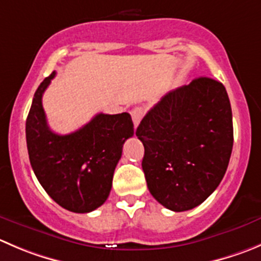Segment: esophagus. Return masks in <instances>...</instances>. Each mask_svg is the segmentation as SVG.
Wrapping results in <instances>:
<instances>
[{
  "instance_id": "obj_1",
  "label": "esophagus",
  "mask_w": 261,
  "mask_h": 261,
  "mask_svg": "<svg viewBox=\"0 0 261 261\" xmlns=\"http://www.w3.org/2000/svg\"><path fill=\"white\" fill-rule=\"evenodd\" d=\"M143 116H144V110L141 107H136L131 111V117H133V122L135 127H138L139 126Z\"/></svg>"
}]
</instances>
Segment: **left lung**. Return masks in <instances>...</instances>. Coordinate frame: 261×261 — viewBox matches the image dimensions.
Returning a JSON list of instances; mask_svg holds the SVG:
<instances>
[{
    "mask_svg": "<svg viewBox=\"0 0 261 261\" xmlns=\"http://www.w3.org/2000/svg\"><path fill=\"white\" fill-rule=\"evenodd\" d=\"M136 136L153 198L173 212L200 205L221 184L233 146L226 88L203 76L167 93L141 120Z\"/></svg>",
    "mask_w": 261,
    "mask_h": 261,
    "instance_id": "left-lung-1",
    "label": "left lung"
}]
</instances>
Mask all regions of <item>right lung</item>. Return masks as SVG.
Returning <instances> with one entry per match:
<instances>
[{
    "instance_id": "1",
    "label": "right lung",
    "mask_w": 261,
    "mask_h": 261,
    "mask_svg": "<svg viewBox=\"0 0 261 261\" xmlns=\"http://www.w3.org/2000/svg\"><path fill=\"white\" fill-rule=\"evenodd\" d=\"M55 75L53 71L40 83L27 118L30 164L39 184L58 205L74 213H89L107 200L123 143L134 135V123L127 112L98 113L75 133H53L42 97Z\"/></svg>"
}]
</instances>
